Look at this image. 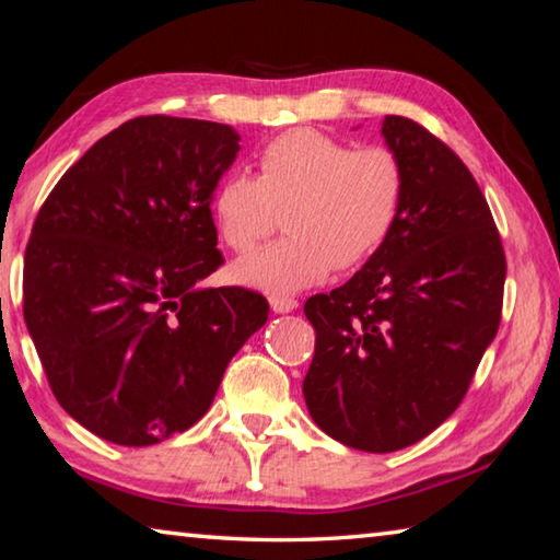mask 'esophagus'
<instances>
[{"label":"esophagus","instance_id":"1","mask_svg":"<svg viewBox=\"0 0 560 560\" xmlns=\"http://www.w3.org/2000/svg\"><path fill=\"white\" fill-rule=\"evenodd\" d=\"M269 303H271L273 314H289V311L299 306V301L293 296H269Z\"/></svg>","mask_w":560,"mask_h":560}]
</instances>
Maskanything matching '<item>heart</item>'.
<instances>
[{
  "instance_id": "b5f03b06",
  "label": "heart",
  "mask_w": 560,
  "mask_h": 560,
  "mask_svg": "<svg viewBox=\"0 0 560 560\" xmlns=\"http://www.w3.org/2000/svg\"><path fill=\"white\" fill-rule=\"evenodd\" d=\"M407 170L385 145L355 148L320 130L281 132L259 153V177L232 170L212 192V217L224 244L246 254L287 212L289 240L236 261L246 287L291 293L324 281L334 267L365 264L400 222Z\"/></svg>"
}]
</instances>
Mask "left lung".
<instances>
[{"mask_svg":"<svg viewBox=\"0 0 560 560\" xmlns=\"http://www.w3.org/2000/svg\"><path fill=\"white\" fill-rule=\"evenodd\" d=\"M407 170L400 222L353 279L303 314L316 350L303 397L346 447L395 452L457 410L504 306L506 257L477 179L420 122L385 116Z\"/></svg>","mask_w":560,"mask_h":560,"instance_id":"left-lung-1","label":"left lung"}]
</instances>
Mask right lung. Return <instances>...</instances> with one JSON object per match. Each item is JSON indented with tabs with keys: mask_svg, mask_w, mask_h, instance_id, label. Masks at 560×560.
<instances>
[{
	"mask_svg": "<svg viewBox=\"0 0 560 560\" xmlns=\"http://www.w3.org/2000/svg\"><path fill=\"white\" fill-rule=\"evenodd\" d=\"M224 122L140 116L103 136L46 197L24 254V320L75 422L148 447L210 410L226 363L269 318L224 264L212 192L240 153Z\"/></svg>",
	"mask_w": 560,
	"mask_h": 560,
	"instance_id": "1",
	"label": "right lung"
}]
</instances>
